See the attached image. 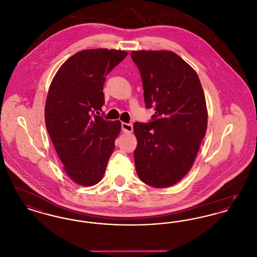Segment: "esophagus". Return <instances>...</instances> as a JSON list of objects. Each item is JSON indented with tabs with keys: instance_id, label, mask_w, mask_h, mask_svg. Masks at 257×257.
Listing matches in <instances>:
<instances>
[{
	"instance_id": "1",
	"label": "esophagus",
	"mask_w": 257,
	"mask_h": 257,
	"mask_svg": "<svg viewBox=\"0 0 257 257\" xmlns=\"http://www.w3.org/2000/svg\"><path fill=\"white\" fill-rule=\"evenodd\" d=\"M121 130L124 133H131L133 131V124L132 123H121Z\"/></svg>"
}]
</instances>
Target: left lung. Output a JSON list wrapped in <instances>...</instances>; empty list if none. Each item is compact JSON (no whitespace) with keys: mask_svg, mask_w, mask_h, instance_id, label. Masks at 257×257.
<instances>
[{"mask_svg":"<svg viewBox=\"0 0 257 257\" xmlns=\"http://www.w3.org/2000/svg\"><path fill=\"white\" fill-rule=\"evenodd\" d=\"M149 122H135L136 171L154 188L170 187L192 168L207 128V108L196 71L170 51H133Z\"/></svg>","mask_w":257,"mask_h":257,"instance_id":"obj_1","label":"left lung"}]
</instances>
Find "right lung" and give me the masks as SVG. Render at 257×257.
Returning a JSON list of instances; mask_svg holds the SVG:
<instances>
[{"mask_svg": "<svg viewBox=\"0 0 257 257\" xmlns=\"http://www.w3.org/2000/svg\"><path fill=\"white\" fill-rule=\"evenodd\" d=\"M127 56L119 50L78 52L55 75L45 104V124L67 175L93 186L103 177L120 121L98 115L105 104L106 76Z\"/></svg>", "mask_w": 257, "mask_h": 257, "instance_id": "add662e5", "label": "right lung"}]
</instances>
